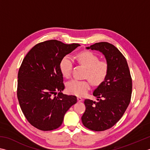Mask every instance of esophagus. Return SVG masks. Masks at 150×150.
<instances>
[{"instance_id":"34e87169","label":"esophagus","mask_w":150,"mask_h":150,"mask_svg":"<svg viewBox=\"0 0 150 150\" xmlns=\"http://www.w3.org/2000/svg\"><path fill=\"white\" fill-rule=\"evenodd\" d=\"M83 99L82 98H81V97H77V101H78V102H81V101H83Z\"/></svg>"}]
</instances>
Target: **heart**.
Wrapping results in <instances>:
<instances>
[{
    "label": "heart",
    "instance_id": "b5f03b06",
    "mask_svg": "<svg viewBox=\"0 0 150 150\" xmlns=\"http://www.w3.org/2000/svg\"><path fill=\"white\" fill-rule=\"evenodd\" d=\"M77 58L79 62L86 68L85 77L88 79L84 81L73 79L67 83V90L71 94L82 96L86 94L90 90L91 80L94 85H99L105 80L108 72V66L107 62L99 60L98 56L90 51L79 52ZM72 66L73 60L68 56H66L62 59L60 70L63 77H69Z\"/></svg>",
    "mask_w": 150,
    "mask_h": 150
}]
</instances>
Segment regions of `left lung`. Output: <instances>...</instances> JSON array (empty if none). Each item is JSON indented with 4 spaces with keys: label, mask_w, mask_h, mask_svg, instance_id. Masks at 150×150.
I'll return each instance as SVG.
<instances>
[{
    "label": "left lung",
    "mask_w": 150,
    "mask_h": 150,
    "mask_svg": "<svg viewBox=\"0 0 150 150\" xmlns=\"http://www.w3.org/2000/svg\"><path fill=\"white\" fill-rule=\"evenodd\" d=\"M102 52L108 66L105 80L93 91L96 102L85 99L86 110L81 118L85 127L102 131L118 122L129 106L132 93V79L124 56L112 44L96 43L86 47Z\"/></svg>",
    "instance_id": "obj_1"
}]
</instances>
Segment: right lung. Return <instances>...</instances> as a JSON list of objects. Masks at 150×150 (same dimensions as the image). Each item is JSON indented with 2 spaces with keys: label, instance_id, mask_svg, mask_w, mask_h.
I'll list each match as a JSON object with an SVG mask.
<instances>
[{
  "label": "right lung",
  "instance_id": "right-lung-1",
  "mask_svg": "<svg viewBox=\"0 0 150 150\" xmlns=\"http://www.w3.org/2000/svg\"><path fill=\"white\" fill-rule=\"evenodd\" d=\"M79 43L65 44L52 40L38 43L23 60L18 72L17 95L30 124L42 131L59 127L77 97L63 94L65 86L60 70L62 59ZM57 91L59 93L56 96Z\"/></svg>",
  "mask_w": 150,
  "mask_h": 150
}]
</instances>
